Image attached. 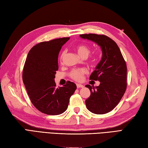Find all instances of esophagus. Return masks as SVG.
<instances>
[{
  "label": "esophagus",
  "mask_w": 148,
  "mask_h": 148,
  "mask_svg": "<svg viewBox=\"0 0 148 148\" xmlns=\"http://www.w3.org/2000/svg\"><path fill=\"white\" fill-rule=\"evenodd\" d=\"M77 88H83L84 86L81 84H77Z\"/></svg>",
  "instance_id": "obj_1"
}]
</instances>
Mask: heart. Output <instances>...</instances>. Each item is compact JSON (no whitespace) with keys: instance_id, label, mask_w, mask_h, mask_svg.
I'll return each instance as SVG.
<instances>
[{"instance_id":"obj_1","label":"heart","mask_w":148,"mask_h":148,"mask_svg":"<svg viewBox=\"0 0 148 148\" xmlns=\"http://www.w3.org/2000/svg\"><path fill=\"white\" fill-rule=\"evenodd\" d=\"M76 51L80 56L82 58H86L90 53V49L86 45H79L76 47ZM66 55V51H63L60 54V60L62 62L65 56ZM87 73L86 69L84 68H76L72 69L69 73V76L76 81H82L83 80L84 75Z\"/></svg>"}]
</instances>
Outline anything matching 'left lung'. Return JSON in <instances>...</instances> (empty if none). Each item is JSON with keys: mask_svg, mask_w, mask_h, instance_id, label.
Listing matches in <instances>:
<instances>
[{"mask_svg": "<svg viewBox=\"0 0 148 148\" xmlns=\"http://www.w3.org/2000/svg\"><path fill=\"white\" fill-rule=\"evenodd\" d=\"M97 43L102 50V58L90 77L100 81L99 86L86 85L91 92L86 100L88 110L96 114L112 110L120 101L127 88V66L120 48L114 41L105 35L85 34L80 35Z\"/></svg>", "mask_w": 148, "mask_h": 148, "instance_id": "8db88e82", "label": "left lung"}]
</instances>
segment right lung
Returning <instances> with one entry per match:
<instances>
[{"mask_svg":"<svg viewBox=\"0 0 148 148\" xmlns=\"http://www.w3.org/2000/svg\"><path fill=\"white\" fill-rule=\"evenodd\" d=\"M69 38L54 39L36 44L26 59L23 81L33 105L46 114L64 112L77 88L73 82L67 81L63 87L58 88L54 82L56 71L58 70L59 52Z\"/></svg>","mask_w":148,"mask_h":148,"instance_id":"add662e5","label":"right lung"}]
</instances>
